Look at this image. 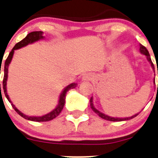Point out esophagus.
Segmentation results:
<instances>
[{
    "label": "esophagus",
    "mask_w": 158,
    "mask_h": 158,
    "mask_svg": "<svg viewBox=\"0 0 158 158\" xmlns=\"http://www.w3.org/2000/svg\"><path fill=\"white\" fill-rule=\"evenodd\" d=\"M92 79V75L90 74V73H86V74L84 75L83 76V79L84 80L86 81H89Z\"/></svg>",
    "instance_id": "34e87169"
}]
</instances>
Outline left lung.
I'll use <instances>...</instances> for the list:
<instances>
[{
	"mask_svg": "<svg viewBox=\"0 0 158 158\" xmlns=\"http://www.w3.org/2000/svg\"><path fill=\"white\" fill-rule=\"evenodd\" d=\"M140 52H141V53L144 54V55H145L146 56H147L148 60L150 62V63H151V66H152V68H153V69H154V64H153L152 61H151V57H150V54H149V52H148V50L147 48H146L145 47H144V46L141 45V44H140ZM157 74H158V70H157ZM157 89H158V85H157ZM90 106H91V109L93 110V111H95V112L96 113V114H98V115L99 116V117H101L102 118L105 119V120L111 121V122H121V121L130 120V119H131V118H133L136 117V116L138 114H135V115L131 116V117L125 118H111V117H109V116L106 115V114H103V113L100 112L99 111H98V110H97L95 107H94L93 103H92V98H90Z\"/></svg>",
	"mask_w": 158,
	"mask_h": 158,
	"instance_id": "left-lung-1",
	"label": "left lung"
}]
</instances>
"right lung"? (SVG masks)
<instances>
[{"instance_id": "1", "label": "right lung", "mask_w": 158, "mask_h": 158, "mask_svg": "<svg viewBox=\"0 0 158 158\" xmlns=\"http://www.w3.org/2000/svg\"><path fill=\"white\" fill-rule=\"evenodd\" d=\"M44 36H43V32L42 31H33L31 32V33H28L26 37L24 38L23 40H22L21 41H20L19 43H17L15 46H14V48L12 49V50L10 51V52L9 53V56H7V60H6L5 63H4V79H3V89H4V92L5 94L6 98H7L9 102H10L11 106H12L13 109L17 111V114H20L21 117H23V118L27 119V120L30 121H33V122H48V121L52 120L53 118H55L56 117L60 114V113L61 112L62 110L63 109V106L65 105V99H66V94L68 91L72 89H74L75 87L76 86V83H72L70 85L66 86V88L63 89V91L62 92L61 95H60V100H59V103L58 106H56L55 109L53 111H52L51 112H49V114H45L44 116H41V117H31V116H27L26 114H23V113L20 112L17 108L14 106V105L13 104L12 102H10V98H9L8 95L7 93V89H6V84H7V73H8V66L9 64H10L11 60H12L13 55H14V52L15 49H20L21 47H25L27 44H32V43L35 42V41H37L39 40L43 39ZM0 89H1V84H0Z\"/></svg>"}]
</instances>
